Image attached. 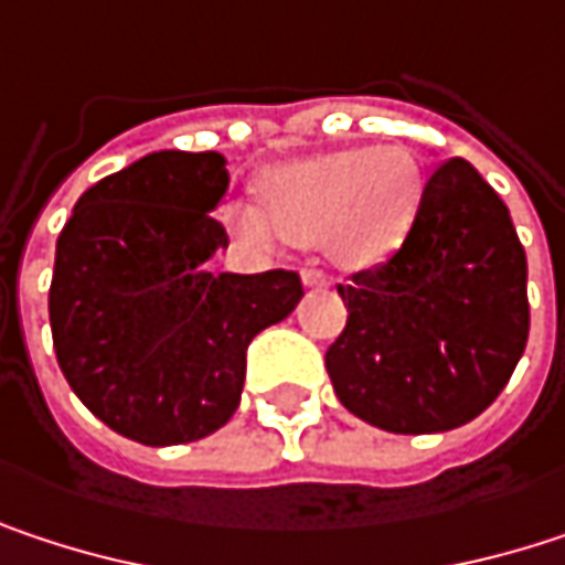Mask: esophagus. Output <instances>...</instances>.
<instances>
[{
  "label": "esophagus",
  "mask_w": 565,
  "mask_h": 565,
  "mask_svg": "<svg viewBox=\"0 0 565 565\" xmlns=\"http://www.w3.org/2000/svg\"><path fill=\"white\" fill-rule=\"evenodd\" d=\"M300 278H303L307 287H327V284H330V278H327L320 268H303V271H300Z\"/></svg>",
  "instance_id": "34e87169"
}]
</instances>
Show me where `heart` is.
Wrapping results in <instances>:
<instances>
[{"label": "heart", "instance_id": "heart-1", "mask_svg": "<svg viewBox=\"0 0 565 565\" xmlns=\"http://www.w3.org/2000/svg\"><path fill=\"white\" fill-rule=\"evenodd\" d=\"M422 189V170L405 147L317 153L265 172V212L235 205L232 222L252 242L278 232L300 248L323 245L337 265L363 268L405 242Z\"/></svg>", "mask_w": 565, "mask_h": 565}]
</instances>
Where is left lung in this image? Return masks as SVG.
<instances>
[{"mask_svg":"<svg viewBox=\"0 0 565 565\" xmlns=\"http://www.w3.org/2000/svg\"><path fill=\"white\" fill-rule=\"evenodd\" d=\"M337 290L347 327L327 350L333 393L395 435L478 418L526 347V255L508 205L468 160L431 172L398 252Z\"/></svg>","mask_w":565,"mask_h":565,"instance_id":"obj_1","label":"left lung"}]
</instances>
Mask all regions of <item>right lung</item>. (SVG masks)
I'll list each match as a JSON object with an SVG mask.
<instances>
[{
    "label": "right lung",
    "instance_id": "right-lung-1",
    "mask_svg": "<svg viewBox=\"0 0 565 565\" xmlns=\"http://www.w3.org/2000/svg\"><path fill=\"white\" fill-rule=\"evenodd\" d=\"M222 153H150L94 182L55 248L49 317L74 395L117 435L185 445L242 398L248 343L303 297L297 271L209 275L228 245L212 215Z\"/></svg>",
    "mask_w": 565,
    "mask_h": 565
}]
</instances>
